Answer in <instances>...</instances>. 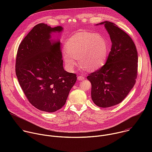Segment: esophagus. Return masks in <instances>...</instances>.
Segmentation results:
<instances>
[{
	"instance_id": "34e87169",
	"label": "esophagus",
	"mask_w": 152,
	"mask_h": 152,
	"mask_svg": "<svg viewBox=\"0 0 152 152\" xmlns=\"http://www.w3.org/2000/svg\"><path fill=\"white\" fill-rule=\"evenodd\" d=\"M85 77L83 76H79L77 77V80H84Z\"/></svg>"
}]
</instances>
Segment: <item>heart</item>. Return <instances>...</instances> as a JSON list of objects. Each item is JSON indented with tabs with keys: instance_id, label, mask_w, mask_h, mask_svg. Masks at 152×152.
Wrapping results in <instances>:
<instances>
[{
	"instance_id": "heart-1",
	"label": "heart",
	"mask_w": 152,
	"mask_h": 152,
	"mask_svg": "<svg viewBox=\"0 0 152 152\" xmlns=\"http://www.w3.org/2000/svg\"><path fill=\"white\" fill-rule=\"evenodd\" d=\"M108 51L107 42L99 34L80 32L67 41L62 57L68 68L73 70L79 58L80 66L88 71L100 68L106 62Z\"/></svg>"
}]
</instances>
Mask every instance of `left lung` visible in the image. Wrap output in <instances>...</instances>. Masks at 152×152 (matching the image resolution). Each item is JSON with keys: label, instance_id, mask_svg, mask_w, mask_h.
Listing matches in <instances>:
<instances>
[{"label": "left lung", "instance_id": "obj_1", "mask_svg": "<svg viewBox=\"0 0 152 152\" xmlns=\"http://www.w3.org/2000/svg\"><path fill=\"white\" fill-rule=\"evenodd\" d=\"M112 42L104 65L87 76L91 99L97 106L108 107L121 102L134 87L138 72V53L132 38L115 24L103 21Z\"/></svg>", "mask_w": 152, "mask_h": 152}]
</instances>
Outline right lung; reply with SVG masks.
<instances>
[{
    "label": "right lung",
    "instance_id": "right-lung-1",
    "mask_svg": "<svg viewBox=\"0 0 152 152\" xmlns=\"http://www.w3.org/2000/svg\"><path fill=\"white\" fill-rule=\"evenodd\" d=\"M51 28L45 23L35 26L19 45L15 73L29 102L38 110L55 112L65 104L77 77L65 71L59 41L52 40Z\"/></svg>",
    "mask_w": 152,
    "mask_h": 152
}]
</instances>
